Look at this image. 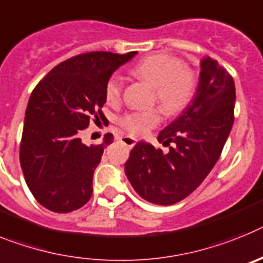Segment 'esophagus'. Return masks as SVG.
Wrapping results in <instances>:
<instances>
[{
  "label": "esophagus",
  "instance_id": "esophagus-1",
  "mask_svg": "<svg viewBox=\"0 0 263 263\" xmlns=\"http://www.w3.org/2000/svg\"><path fill=\"white\" fill-rule=\"evenodd\" d=\"M120 141H122L123 144L127 145V147L132 148L135 144H136V139L132 138V136H123V138H120Z\"/></svg>",
  "mask_w": 263,
  "mask_h": 263
}]
</instances>
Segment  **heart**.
Here are the masks:
<instances>
[{
    "label": "heart",
    "mask_w": 263,
    "mask_h": 263,
    "mask_svg": "<svg viewBox=\"0 0 263 263\" xmlns=\"http://www.w3.org/2000/svg\"><path fill=\"white\" fill-rule=\"evenodd\" d=\"M134 72L155 87V100L166 114H179L185 108L197 91V75L182 61L170 54H156L143 59ZM122 75L114 74L107 81L104 95L108 103L120 100L123 91ZM159 109L131 111L119 119V124L131 135H144L160 123Z\"/></svg>",
    "instance_id": "1"
}]
</instances>
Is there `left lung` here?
I'll use <instances>...</instances> for the list:
<instances>
[{
  "label": "left lung",
  "mask_w": 263,
  "mask_h": 263,
  "mask_svg": "<svg viewBox=\"0 0 263 263\" xmlns=\"http://www.w3.org/2000/svg\"><path fill=\"white\" fill-rule=\"evenodd\" d=\"M234 102L232 75L205 57L195 98L157 136L163 144L173 143L170 152L145 141L131 151L124 172L136 193L156 205L176 204L191 195L220 159L234 122Z\"/></svg>",
  "instance_id": "obj_1"
}]
</instances>
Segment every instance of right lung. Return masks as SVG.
<instances>
[{
    "instance_id": "1",
    "label": "right lung",
    "mask_w": 263,
    "mask_h": 263,
    "mask_svg": "<svg viewBox=\"0 0 263 263\" xmlns=\"http://www.w3.org/2000/svg\"><path fill=\"white\" fill-rule=\"evenodd\" d=\"M136 54H79L55 66L31 92L20 161L27 186L49 211L68 213L90 200L93 172L114 135L106 134L102 144L88 147L81 134L92 119L106 122L102 107L107 81Z\"/></svg>"
}]
</instances>
